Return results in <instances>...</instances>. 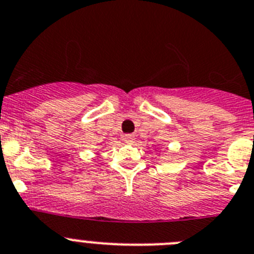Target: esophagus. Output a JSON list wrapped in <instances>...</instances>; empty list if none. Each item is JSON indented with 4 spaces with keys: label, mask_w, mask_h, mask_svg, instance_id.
<instances>
[{
    "label": "esophagus",
    "mask_w": 254,
    "mask_h": 254,
    "mask_svg": "<svg viewBox=\"0 0 254 254\" xmlns=\"http://www.w3.org/2000/svg\"><path fill=\"white\" fill-rule=\"evenodd\" d=\"M123 139H124L125 143L130 144V143H132V141L135 140V136L132 135V134H127V135H124V138H123Z\"/></svg>",
    "instance_id": "34e87169"
}]
</instances>
